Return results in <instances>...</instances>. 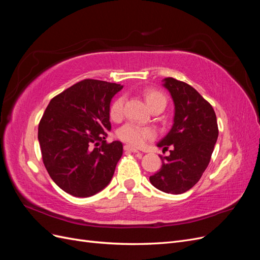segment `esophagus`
<instances>
[{"label":"esophagus","instance_id":"34e87169","mask_svg":"<svg viewBox=\"0 0 260 260\" xmlns=\"http://www.w3.org/2000/svg\"><path fill=\"white\" fill-rule=\"evenodd\" d=\"M124 151L125 152H132V153H139V151L138 149L136 148V147H133V146H130V145H124Z\"/></svg>","mask_w":260,"mask_h":260}]
</instances>
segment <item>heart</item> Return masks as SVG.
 Segmentation results:
<instances>
[{
    "instance_id": "heart-1",
    "label": "heart",
    "mask_w": 260,
    "mask_h": 260,
    "mask_svg": "<svg viewBox=\"0 0 260 260\" xmlns=\"http://www.w3.org/2000/svg\"><path fill=\"white\" fill-rule=\"evenodd\" d=\"M143 96L149 109L161 108L164 109L167 104V98L165 94L154 88H147L143 91ZM123 98L118 96L109 108V115L113 120H119L123 114ZM118 137L124 142H127L133 146H142L146 140L154 137V131L151 128L141 127L136 123H127L118 131Z\"/></svg>"
}]
</instances>
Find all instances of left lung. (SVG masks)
Here are the masks:
<instances>
[{
  "mask_svg": "<svg viewBox=\"0 0 260 260\" xmlns=\"http://www.w3.org/2000/svg\"><path fill=\"white\" fill-rule=\"evenodd\" d=\"M166 88L175 104L174 124L157 146L169 156H160L161 168L149 177L158 190L181 194L199 182L206 170L218 139L217 117L214 108L193 86L174 78H165Z\"/></svg>",
  "mask_w": 260,
  "mask_h": 260,
  "instance_id": "8db88e82",
  "label": "left lung"
}]
</instances>
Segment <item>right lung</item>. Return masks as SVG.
I'll return each mask as SVG.
<instances>
[{
  "label": "right lung",
  "mask_w": 260,
  "mask_h": 260,
  "mask_svg": "<svg viewBox=\"0 0 260 260\" xmlns=\"http://www.w3.org/2000/svg\"><path fill=\"white\" fill-rule=\"evenodd\" d=\"M122 85L85 79L53 98L38 128L43 164L62 191L89 198L108 185L122 143H107L109 107Z\"/></svg>",
  "instance_id": "add662e5"
}]
</instances>
